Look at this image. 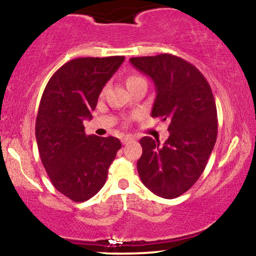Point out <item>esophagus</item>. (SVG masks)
Segmentation results:
<instances>
[{
    "mask_svg": "<svg viewBox=\"0 0 256 256\" xmlns=\"http://www.w3.org/2000/svg\"><path fill=\"white\" fill-rule=\"evenodd\" d=\"M134 140V138H132L131 136H124L122 138V144H126V143L130 142V140Z\"/></svg>",
    "mask_w": 256,
    "mask_h": 256,
    "instance_id": "34e87169",
    "label": "esophagus"
}]
</instances>
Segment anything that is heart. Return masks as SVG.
<instances>
[{
    "instance_id": "obj_1",
    "label": "heart",
    "mask_w": 256,
    "mask_h": 256,
    "mask_svg": "<svg viewBox=\"0 0 256 256\" xmlns=\"http://www.w3.org/2000/svg\"><path fill=\"white\" fill-rule=\"evenodd\" d=\"M140 82H146V80L142 77H140V76L131 74V76H128V78H126V86L128 88V86H131V85L140 83Z\"/></svg>"
}]
</instances>
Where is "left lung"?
Wrapping results in <instances>:
<instances>
[{
    "instance_id": "left-lung-1",
    "label": "left lung",
    "mask_w": 256,
    "mask_h": 256,
    "mask_svg": "<svg viewBox=\"0 0 256 256\" xmlns=\"http://www.w3.org/2000/svg\"><path fill=\"white\" fill-rule=\"evenodd\" d=\"M130 62L154 82L152 116L170 122V137H143L137 171L143 184L164 198L183 195L204 171L218 134L214 96L207 79L184 58L172 54L131 58Z\"/></svg>"
}]
</instances>
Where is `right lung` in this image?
<instances>
[{"label":"right lung","instance_id":"obj_1","mask_svg":"<svg viewBox=\"0 0 256 256\" xmlns=\"http://www.w3.org/2000/svg\"><path fill=\"white\" fill-rule=\"evenodd\" d=\"M124 56L78 58L49 79L36 119L40 160L55 189L74 202L96 195L122 148L116 137L86 134L100 92L124 62Z\"/></svg>","mask_w":256,"mask_h":256}]
</instances>
